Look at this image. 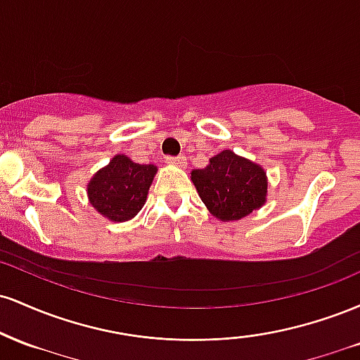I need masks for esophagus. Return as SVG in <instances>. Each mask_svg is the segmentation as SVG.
<instances>
[{
  "mask_svg": "<svg viewBox=\"0 0 360 360\" xmlns=\"http://www.w3.org/2000/svg\"><path fill=\"white\" fill-rule=\"evenodd\" d=\"M166 162L171 164V166H184V164H186V157H183V155H179V157H167Z\"/></svg>",
  "mask_w": 360,
  "mask_h": 360,
  "instance_id": "1",
  "label": "esophagus"
}]
</instances>
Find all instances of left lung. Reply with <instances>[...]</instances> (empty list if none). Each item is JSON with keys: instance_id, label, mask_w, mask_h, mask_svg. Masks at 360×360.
<instances>
[{"instance_id": "obj_1", "label": "left lung", "mask_w": 360, "mask_h": 360, "mask_svg": "<svg viewBox=\"0 0 360 360\" xmlns=\"http://www.w3.org/2000/svg\"><path fill=\"white\" fill-rule=\"evenodd\" d=\"M191 181L213 217L233 221L266 203L267 176L259 164L223 150L205 169H194Z\"/></svg>"}]
</instances>
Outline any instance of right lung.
<instances>
[{
	"label": "right lung",
	"instance_id": "1",
	"mask_svg": "<svg viewBox=\"0 0 360 360\" xmlns=\"http://www.w3.org/2000/svg\"><path fill=\"white\" fill-rule=\"evenodd\" d=\"M157 172L154 164H137L118 154L88 183L89 203L111 221H127L146 205L148 188Z\"/></svg>",
	"mask_w": 360,
	"mask_h": 360
}]
</instances>
